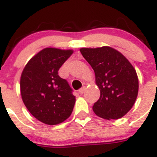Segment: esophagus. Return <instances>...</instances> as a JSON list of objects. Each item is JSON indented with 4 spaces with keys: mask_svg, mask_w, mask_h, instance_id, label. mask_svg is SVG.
Here are the masks:
<instances>
[{
    "mask_svg": "<svg viewBox=\"0 0 157 157\" xmlns=\"http://www.w3.org/2000/svg\"><path fill=\"white\" fill-rule=\"evenodd\" d=\"M85 90H86V86H83V87H82L81 89H80L79 90H78V92L80 93V94H83V93L85 92Z\"/></svg>",
    "mask_w": 157,
    "mask_h": 157,
    "instance_id": "34e87169",
    "label": "esophagus"
}]
</instances>
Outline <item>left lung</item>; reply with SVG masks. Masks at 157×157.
<instances>
[{
  "instance_id": "obj_1",
  "label": "left lung",
  "mask_w": 157,
  "mask_h": 157,
  "mask_svg": "<svg viewBox=\"0 0 157 157\" xmlns=\"http://www.w3.org/2000/svg\"><path fill=\"white\" fill-rule=\"evenodd\" d=\"M80 52L94 69L96 85L101 92L93 106L94 113L108 120L125 116L138 94V78L133 65L112 47L81 48Z\"/></svg>"
}]
</instances>
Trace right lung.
Returning <instances> with one entry per match:
<instances>
[{"mask_svg":"<svg viewBox=\"0 0 157 157\" xmlns=\"http://www.w3.org/2000/svg\"><path fill=\"white\" fill-rule=\"evenodd\" d=\"M74 51L43 48L27 62L20 78L22 100L32 116L48 125L63 123L71 114L75 97L58 71Z\"/></svg>","mask_w":157,"mask_h":157,"instance_id":"obj_1","label":"right lung"}]
</instances>
